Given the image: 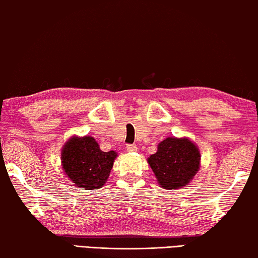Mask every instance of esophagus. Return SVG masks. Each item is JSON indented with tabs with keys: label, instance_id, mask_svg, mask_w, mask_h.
Returning a JSON list of instances; mask_svg holds the SVG:
<instances>
[{
	"label": "esophagus",
	"instance_id": "1",
	"mask_svg": "<svg viewBox=\"0 0 258 258\" xmlns=\"http://www.w3.org/2000/svg\"><path fill=\"white\" fill-rule=\"evenodd\" d=\"M126 151H127V152H136V151H138V146L135 144H127L126 145Z\"/></svg>",
	"mask_w": 258,
	"mask_h": 258
}]
</instances>
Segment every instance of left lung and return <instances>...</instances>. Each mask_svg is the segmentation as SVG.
I'll use <instances>...</instances> for the list:
<instances>
[{
  "mask_svg": "<svg viewBox=\"0 0 258 258\" xmlns=\"http://www.w3.org/2000/svg\"><path fill=\"white\" fill-rule=\"evenodd\" d=\"M158 183L164 189L182 188L194 179L200 168L198 146L189 139L168 138L148 159Z\"/></svg>",
  "mask_w": 258,
  "mask_h": 258,
  "instance_id": "left-lung-1",
  "label": "left lung"
}]
</instances>
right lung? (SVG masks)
<instances>
[{
	"instance_id": "obj_1",
	"label": "right lung",
	"mask_w": 258,
	"mask_h": 258,
	"mask_svg": "<svg viewBox=\"0 0 258 258\" xmlns=\"http://www.w3.org/2000/svg\"><path fill=\"white\" fill-rule=\"evenodd\" d=\"M116 158L115 151L104 152L92 136H73L61 150L64 173L76 186L85 190L102 188Z\"/></svg>"
}]
</instances>
